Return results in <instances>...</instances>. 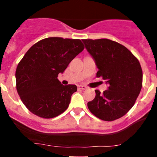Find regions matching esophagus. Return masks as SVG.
<instances>
[{"instance_id":"34e87169","label":"esophagus","mask_w":157,"mask_h":157,"mask_svg":"<svg viewBox=\"0 0 157 157\" xmlns=\"http://www.w3.org/2000/svg\"><path fill=\"white\" fill-rule=\"evenodd\" d=\"M86 89H87V87H86V86H78V89H80V90H86Z\"/></svg>"}]
</instances>
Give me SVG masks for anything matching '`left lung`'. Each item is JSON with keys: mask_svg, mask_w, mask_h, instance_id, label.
<instances>
[{"mask_svg": "<svg viewBox=\"0 0 157 157\" xmlns=\"http://www.w3.org/2000/svg\"><path fill=\"white\" fill-rule=\"evenodd\" d=\"M86 48L98 68L97 77L109 83L108 90L88 102L89 111L104 121L122 117L134 105L142 86V70L138 59L125 46L109 39H83Z\"/></svg>", "mask_w": 157, "mask_h": 157, "instance_id": "8db88e82", "label": "left lung"}]
</instances>
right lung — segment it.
<instances>
[{
	"instance_id": "obj_1",
	"label": "right lung",
	"mask_w": 157,
	"mask_h": 157,
	"mask_svg": "<svg viewBox=\"0 0 157 157\" xmlns=\"http://www.w3.org/2000/svg\"><path fill=\"white\" fill-rule=\"evenodd\" d=\"M79 39L52 37L34 44L16 68V89L23 103L32 113L54 118L68 109L75 85L63 86L57 79L84 49Z\"/></svg>"
}]
</instances>
